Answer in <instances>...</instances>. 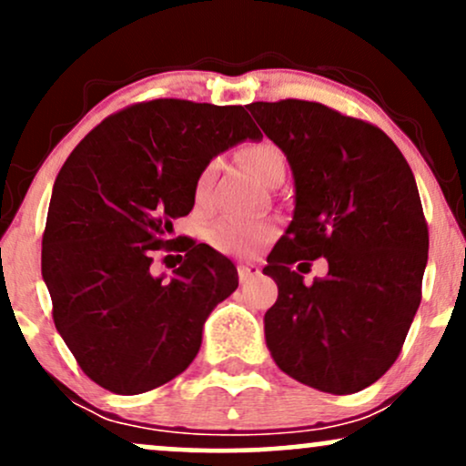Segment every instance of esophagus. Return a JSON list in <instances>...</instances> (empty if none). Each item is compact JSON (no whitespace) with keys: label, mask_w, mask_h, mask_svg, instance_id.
<instances>
[{"label":"esophagus","mask_w":466,"mask_h":466,"mask_svg":"<svg viewBox=\"0 0 466 466\" xmlns=\"http://www.w3.org/2000/svg\"><path fill=\"white\" fill-rule=\"evenodd\" d=\"M260 276V269L256 265H240L238 267V280L240 282H249L251 278Z\"/></svg>","instance_id":"34e87169"}]
</instances>
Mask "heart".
<instances>
[{
	"instance_id": "heart-1",
	"label": "heart",
	"mask_w": 466,
	"mask_h": 466,
	"mask_svg": "<svg viewBox=\"0 0 466 466\" xmlns=\"http://www.w3.org/2000/svg\"><path fill=\"white\" fill-rule=\"evenodd\" d=\"M238 159L263 184L278 170H285L282 151L271 142L248 144L238 151ZM208 179H210V170L201 173L199 179H197V199H201L203 192H206ZM274 234L276 228L269 221H234V218H226V221H218L208 237H210L212 248L218 251L249 256L258 248H263L265 243H269Z\"/></svg>"
}]
</instances>
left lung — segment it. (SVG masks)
<instances>
[{"label": "left lung", "mask_w": 466, "mask_h": 466, "mask_svg": "<svg viewBox=\"0 0 466 466\" xmlns=\"http://www.w3.org/2000/svg\"><path fill=\"white\" fill-rule=\"evenodd\" d=\"M249 111L296 181L293 221L263 269L278 285L267 349L304 386L360 392L397 361L420 304L430 232L414 175L397 144L360 117L296 98ZM318 258L329 274L304 286L301 267Z\"/></svg>", "instance_id": "left-lung-1"}]
</instances>
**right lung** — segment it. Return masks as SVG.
<instances>
[{"label": "right lung", "instance_id": "1", "mask_svg": "<svg viewBox=\"0 0 466 466\" xmlns=\"http://www.w3.org/2000/svg\"><path fill=\"white\" fill-rule=\"evenodd\" d=\"M260 131L240 105L179 98L105 117L55 181L41 274L52 318L80 370L116 394L164 386L190 366L203 322L238 287L232 260L173 238L212 157ZM159 250H184L175 279L150 274Z\"/></svg>", "mask_w": 466, "mask_h": 466}]
</instances>
